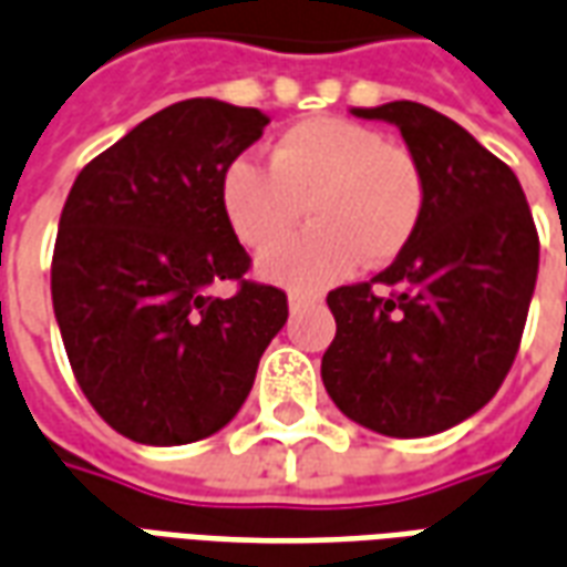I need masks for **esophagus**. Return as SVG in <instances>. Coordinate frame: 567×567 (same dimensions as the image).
<instances>
[{"instance_id": "obj_1", "label": "esophagus", "mask_w": 567, "mask_h": 567, "mask_svg": "<svg viewBox=\"0 0 567 567\" xmlns=\"http://www.w3.org/2000/svg\"><path fill=\"white\" fill-rule=\"evenodd\" d=\"M309 303H316V297H307V295H288V309H291V312H297V309H303V307H309Z\"/></svg>"}]
</instances>
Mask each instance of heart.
I'll return each instance as SVG.
<instances>
[{"label":"heart","instance_id":"b5f03b06","mask_svg":"<svg viewBox=\"0 0 567 567\" xmlns=\"http://www.w3.org/2000/svg\"><path fill=\"white\" fill-rule=\"evenodd\" d=\"M218 197L236 239L255 251L284 238L307 210L313 227L260 255L258 272L316 291L346 279L361 258L382 267L410 246L425 212V173L413 151L377 130L309 117L272 142L270 169L248 157L227 163Z\"/></svg>","mask_w":567,"mask_h":567}]
</instances>
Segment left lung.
<instances>
[{
    "mask_svg": "<svg viewBox=\"0 0 567 567\" xmlns=\"http://www.w3.org/2000/svg\"><path fill=\"white\" fill-rule=\"evenodd\" d=\"M394 124L425 173L410 246L377 279L328 295L337 337L321 358L331 401L385 437H427L492 401L537 282V230L507 163L452 117L410 100L352 109ZM373 281L395 295L373 296Z\"/></svg>",
    "mask_w": 567,
    "mask_h": 567,
    "instance_id": "8db88e82",
    "label": "left lung"
}]
</instances>
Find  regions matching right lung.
I'll return each instance as SVG.
<instances>
[{
  "mask_svg": "<svg viewBox=\"0 0 567 567\" xmlns=\"http://www.w3.org/2000/svg\"><path fill=\"white\" fill-rule=\"evenodd\" d=\"M267 124L258 109L182 100L93 157L69 190L51 264L56 324L81 392L136 443L221 431L288 321L279 288L243 282L248 255L218 197L227 163ZM227 278L240 291L212 296Z\"/></svg>",
  "mask_w": 567,
  "mask_h": 567,
  "instance_id": "1",
  "label": "right lung"
}]
</instances>
